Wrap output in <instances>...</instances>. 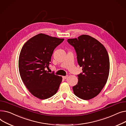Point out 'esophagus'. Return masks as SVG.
Returning <instances> with one entry per match:
<instances>
[{"mask_svg":"<svg viewBox=\"0 0 126 126\" xmlns=\"http://www.w3.org/2000/svg\"><path fill=\"white\" fill-rule=\"evenodd\" d=\"M68 77V75H66V76H63V79H66Z\"/></svg>","mask_w":126,"mask_h":126,"instance_id":"obj_1","label":"esophagus"}]
</instances>
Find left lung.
I'll return each mask as SVG.
<instances>
[{
  "mask_svg": "<svg viewBox=\"0 0 126 126\" xmlns=\"http://www.w3.org/2000/svg\"><path fill=\"white\" fill-rule=\"evenodd\" d=\"M67 41L74 47L78 63L83 71L78 75L77 84L73 87L74 93L81 99H92L107 82L110 69L107 51L100 42L88 35L82 34Z\"/></svg>",
  "mask_w": 126,
  "mask_h": 126,
  "instance_id": "8db88e82",
  "label": "left lung"
}]
</instances>
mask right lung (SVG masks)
Returning a JSON list of instances; mask_svg holds the SVG:
<instances>
[{
	"label": "right lung",
	"mask_w": 126,
	"mask_h": 126,
	"mask_svg": "<svg viewBox=\"0 0 126 126\" xmlns=\"http://www.w3.org/2000/svg\"><path fill=\"white\" fill-rule=\"evenodd\" d=\"M64 39L39 33L22 47L19 58L21 78L29 92L41 100L51 97L57 92L62 76L49 73L51 58L54 49Z\"/></svg>",
	"instance_id": "add662e5"
}]
</instances>
